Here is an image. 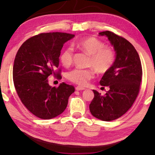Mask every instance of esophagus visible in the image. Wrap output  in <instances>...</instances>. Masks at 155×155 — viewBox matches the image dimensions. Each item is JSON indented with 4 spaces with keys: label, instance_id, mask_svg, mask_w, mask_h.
Instances as JSON below:
<instances>
[{
    "label": "esophagus",
    "instance_id": "34e87169",
    "mask_svg": "<svg viewBox=\"0 0 155 155\" xmlns=\"http://www.w3.org/2000/svg\"><path fill=\"white\" fill-rule=\"evenodd\" d=\"M75 89L77 90V91H83V90H84L85 89V88H84V87H77L75 88Z\"/></svg>",
    "mask_w": 155,
    "mask_h": 155
}]
</instances>
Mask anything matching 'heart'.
Wrapping results in <instances>:
<instances>
[{
	"mask_svg": "<svg viewBox=\"0 0 155 155\" xmlns=\"http://www.w3.org/2000/svg\"><path fill=\"white\" fill-rule=\"evenodd\" d=\"M76 47L91 56L89 66L93 67L97 72L105 74L113 66L116 54L111 48L105 47V44L95 37H88L78 41ZM73 50L68 47L64 49L60 56V60L64 67H69L73 62ZM95 76L93 69L76 68L68 72L67 78L78 85L84 86Z\"/></svg>",
	"mask_w": 155,
	"mask_h": 155,
	"instance_id": "heart-1",
	"label": "heart"
}]
</instances>
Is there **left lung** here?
Segmentation results:
<instances>
[{"label": "left lung", "instance_id": "1", "mask_svg": "<svg viewBox=\"0 0 155 155\" xmlns=\"http://www.w3.org/2000/svg\"><path fill=\"white\" fill-rule=\"evenodd\" d=\"M99 35L107 37L116 55L113 66L99 82L110 89L104 95L93 90L95 96L89 110L94 117L110 122L123 116L134 104L140 90L142 69L137 51L127 39L110 31Z\"/></svg>", "mask_w": 155, "mask_h": 155}]
</instances>
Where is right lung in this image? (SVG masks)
I'll list each match as a JSON object with an SVG mask.
<instances>
[{
	"instance_id": "1",
	"label": "right lung",
	"mask_w": 155,
	"mask_h": 155,
	"mask_svg": "<svg viewBox=\"0 0 155 155\" xmlns=\"http://www.w3.org/2000/svg\"><path fill=\"white\" fill-rule=\"evenodd\" d=\"M74 35L44 33L21 45L14 60V85L21 102L31 113L44 120L55 117L65 110L74 87L64 83L51 87L48 78L58 77L59 57L63 45Z\"/></svg>"
}]
</instances>
